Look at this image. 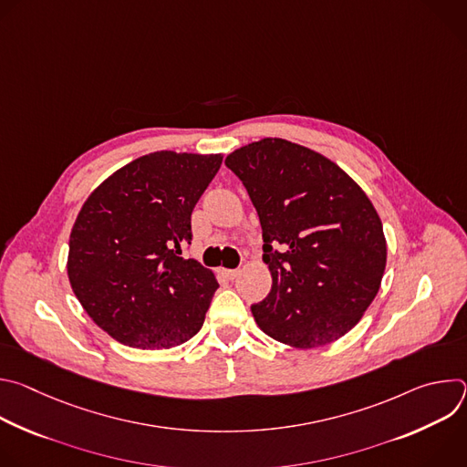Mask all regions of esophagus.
<instances>
[{"mask_svg": "<svg viewBox=\"0 0 467 467\" xmlns=\"http://www.w3.org/2000/svg\"><path fill=\"white\" fill-rule=\"evenodd\" d=\"M223 275H225L229 281H233V279H236V277L240 275V270H223Z\"/></svg>", "mask_w": 467, "mask_h": 467, "instance_id": "34e87169", "label": "esophagus"}]
</instances>
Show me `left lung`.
I'll return each instance as SVG.
<instances>
[{"label":"left lung","instance_id":"8db88e82","mask_svg":"<svg viewBox=\"0 0 467 467\" xmlns=\"http://www.w3.org/2000/svg\"><path fill=\"white\" fill-rule=\"evenodd\" d=\"M225 164L262 225L272 290L251 306L260 330L297 349L348 335L386 268L382 222L366 192L330 159L283 139L251 142Z\"/></svg>","mask_w":467,"mask_h":467}]
</instances>
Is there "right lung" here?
I'll list each match as a JSON object with an SVG mask.
<instances>
[{
  "label": "right lung",
  "instance_id": "obj_1",
  "mask_svg": "<svg viewBox=\"0 0 467 467\" xmlns=\"http://www.w3.org/2000/svg\"><path fill=\"white\" fill-rule=\"evenodd\" d=\"M222 161V153L155 151L116 170L87 197L66 268L87 314L116 342L170 349L203 327L220 285L181 254L192 240V211Z\"/></svg>",
  "mask_w": 467,
  "mask_h": 467
}]
</instances>
